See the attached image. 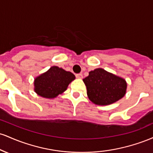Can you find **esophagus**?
<instances>
[{
	"instance_id": "34e87169",
	"label": "esophagus",
	"mask_w": 153,
	"mask_h": 153,
	"mask_svg": "<svg viewBox=\"0 0 153 153\" xmlns=\"http://www.w3.org/2000/svg\"><path fill=\"white\" fill-rule=\"evenodd\" d=\"M75 76H76L77 78H79V79H82V75L81 73H78V74H76L75 75Z\"/></svg>"
}]
</instances>
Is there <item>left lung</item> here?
<instances>
[{"label":"left lung","instance_id":"1","mask_svg":"<svg viewBox=\"0 0 153 153\" xmlns=\"http://www.w3.org/2000/svg\"><path fill=\"white\" fill-rule=\"evenodd\" d=\"M82 80L86 86L89 100L96 105L111 104L126 94V80L102 68L89 72L88 76Z\"/></svg>","mask_w":153,"mask_h":153}]
</instances>
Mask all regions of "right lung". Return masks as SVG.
<instances>
[{"mask_svg":"<svg viewBox=\"0 0 153 153\" xmlns=\"http://www.w3.org/2000/svg\"><path fill=\"white\" fill-rule=\"evenodd\" d=\"M75 78V76L71 72L52 66L34 79V91L43 98L54 99L65 91Z\"/></svg>","mask_w":153,"mask_h":153,"instance_id":"add662e5","label":"right lung"}]
</instances>
